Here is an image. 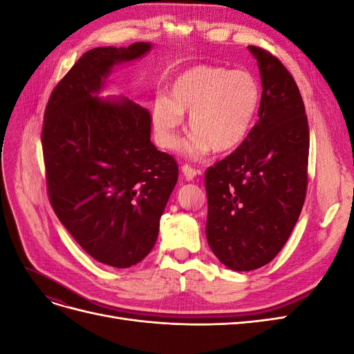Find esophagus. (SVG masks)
I'll return each mask as SVG.
<instances>
[{
  "mask_svg": "<svg viewBox=\"0 0 354 354\" xmlns=\"http://www.w3.org/2000/svg\"><path fill=\"white\" fill-rule=\"evenodd\" d=\"M181 171H183V176L186 177V180H194L201 173L199 169H195L194 167H190L187 164H185L183 167H181Z\"/></svg>",
  "mask_w": 354,
  "mask_h": 354,
  "instance_id": "esophagus-1",
  "label": "esophagus"
}]
</instances>
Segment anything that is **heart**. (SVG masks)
<instances>
[{
  "mask_svg": "<svg viewBox=\"0 0 354 354\" xmlns=\"http://www.w3.org/2000/svg\"><path fill=\"white\" fill-rule=\"evenodd\" d=\"M168 99L158 97L152 108V121L159 145L173 149L177 130L189 113L187 152L199 158L212 147L227 152L238 147L260 108L261 90L254 75L243 69L196 65L178 73L168 85Z\"/></svg>",
  "mask_w": 354,
  "mask_h": 354,
  "instance_id": "obj_1",
  "label": "heart"
}]
</instances>
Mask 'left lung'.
Segmentation results:
<instances>
[{
  "label": "left lung",
  "instance_id": "left-lung-1",
  "mask_svg": "<svg viewBox=\"0 0 354 354\" xmlns=\"http://www.w3.org/2000/svg\"><path fill=\"white\" fill-rule=\"evenodd\" d=\"M248 48L261 75L259 121L236 151L205 173L208 245L238 272L259 269L282 250L308 183V124L298 85L270 51Z\"/></svg>",
  "mask_w": 354,
  "mask_h": 354
}]
</instances>
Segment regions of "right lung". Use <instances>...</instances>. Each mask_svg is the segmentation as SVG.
I'll list each match as a JSON object with an SVG mask.
<instances>
[{
    "mask_svg": "<svg viewBox=\"0 0 354 354\" xmlns=\"http://www.w3.org/2000/svg\"><path fill=\"white\" fill-rule=\"evenodd\" d=\"M149 50V42H134L84 53L53 90L41 133L57 218L94 260L118 269L140 263L153 248L178 165L151 142L145 108L94 93L115 65Z\"/></svg>",
    "mask_w": 354,
    "mask_h": 354,
    "instance_id": "obj_1",
    "label": "right lung"
}]
</instances>
